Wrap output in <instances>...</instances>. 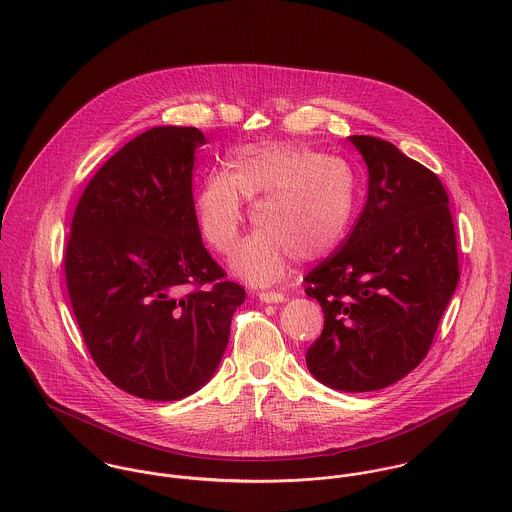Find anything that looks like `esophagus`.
Segmentation results:
<instances>
[{"label":"esophagus","mask_w":512,"mask_h":512,"mask_svg":"<svg viewBox=\"0 0 512 512\" xmlns=\"http://www.w3.org/2000/svg\"><path fill=\"white\" fill-rule=\"evenodd\" d=\"M258 297L266 303H280L286 299V295L282 292H258Z\"/></svg>","instance_id":"esophagus-1"}]
</instances>
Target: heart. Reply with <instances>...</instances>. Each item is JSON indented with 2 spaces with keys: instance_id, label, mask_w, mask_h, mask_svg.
<instances>
[{
  "instance_id": "obj_1",
  "label": "heart",
  "mask_w": 512,
  "mask_h": 512,
  "mask_svg": "<svg viewBox=\"0 0 512 512\" xmlns=\"http://www.w3.org/2000/svg\"><path fill=\"white\" fill-rule=\"evenodd\" d=\"M359 177L337 155L286 142L240 147L201 183L195 215L203 238L220 254L234 252L246 203L260 226L238 248L232 266L252 284L280 280L292 258L317 260L339 246L355 215Z\"/></svg>"
}]
</instances>
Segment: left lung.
Masks as SVG:
<instances>
[{
	"instance_id": "1",
	"label": "left lung",
	"mask_w": 512,
	"mask_h": 512,
	"mask_svg": "<svg viewBox=\"0 0 512 512\" xmlns=\"http://www.w3.org/2000/svg\"><path fill=\"white\" fill-rule=\"evenodd\" d=\"M351 142L365 157L368 197L343 244L303 278L325 315L305 361L329 388L370 392L428 355L459 258L438 175L380 138Z\"/></svg>"
}]
</instances>
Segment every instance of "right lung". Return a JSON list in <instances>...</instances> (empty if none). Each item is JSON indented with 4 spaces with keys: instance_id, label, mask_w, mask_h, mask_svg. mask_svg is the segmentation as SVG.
<instances>
[{
    "instance_id": "obj_1",
    "label": "right lung",
    "mask_w": 512,
    "mask_h": 512,
    "mask_svg": "<svg viewBox=\"0 0 512 512\" xmlns=\"http://www.w3.org/2000/svg\"><path fill=\"white\" fill-rule=\"evenodd\" d=\"M197 128H151L88 181L65 246L86 349L124 392L155 402L199 390L228 345L244 288L203 244L193 201Z\"/></svg>"
}]
</instances>
